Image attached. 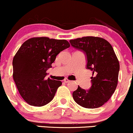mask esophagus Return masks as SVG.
<instances>
[{"mask_svg": "<svg viewBox=\"0 0 133 133\" xmlns=\"http://www.w3.org/2000/svg\"><path fill=\"white\" fill-rule=\"evenodd\" d=\"M64 82H65V83H69V81H70V80H69V79H67V78H65V79H64Z\"/></svg>", "mask_w": 133, "mask_h": 133, "instance_id": "esophagus-1", "label": "esophagus"}]
</instances>
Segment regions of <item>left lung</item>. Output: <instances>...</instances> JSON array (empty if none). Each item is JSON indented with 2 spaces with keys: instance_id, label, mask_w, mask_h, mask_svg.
<instances>
[{
  "instance_id": "8db88e82",
  "label": "left lung",
  "mask_w": 133,
  "mask_h": 133,
  "mask_svg": "<svg viewBox=\"0 0 133 133\" xmlns=\"http://www.w3.org/2000/svg\"><path fill=\"white\" fill-rule=\"evenodd\" d=\"M71 46L82 51L87 58V69L92 71L91 86L88 90L79 87L72 93L74 101L87 109L100 107L116 90L119 62L112 45L105 39L85 36L71 40Z\"/></svg>"
}]
</instances>
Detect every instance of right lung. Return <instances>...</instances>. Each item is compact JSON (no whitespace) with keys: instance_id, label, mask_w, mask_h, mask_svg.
Instances as JSON below:
<instances>
[{"instance_id":"right-lung-1","label":"right lung","mask_w":133,"mask_h":133,"mask_svg":"<svg viewBox=\"0 0 133 133\" xmlns=\"http://www.w3.org/2000/svg\"><path fill=\"white\" fill-rule=\"evenodd\" d=\"M65 40L31 38L19 48L12 61L13 79L20 95L29 105L42 107L54 97L61 81L45 79L46 71L61 51L69 48Z\"/></svg>"}]
</instances>
